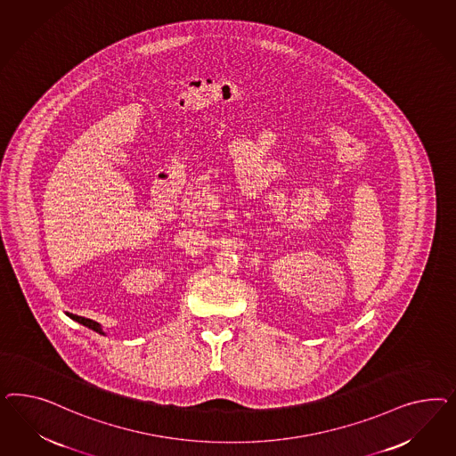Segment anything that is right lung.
<instances>
[{"mask_svg": "<svg viewBox=\"0 0 456 456\" xmlns=\"http://www.w3.org/2000/svg\"><path fill=\"white\" fill-rule=\"evenodd\" d=\"M69 318L73 319V321H77V322H80L83 324L85 328H88V330H92V331L98 332V334H103L105 336V332L102 330V326L98 324L97 321H92V319L82 318V316H75V314H69Z\"/></svg>", "mask_w": 456, "mask_h": 456, "instance_id": "obj_1", "label": "right lung"}]
</instances>
